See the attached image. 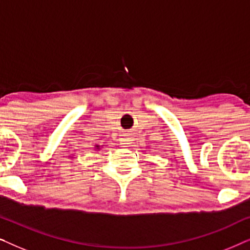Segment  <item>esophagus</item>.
<instances>
[{
  "mask_svg": "<svg viewBox=\"0 0 250 250\" xmlns=\"http://www.w3.org/2000/svg\"><path fill=\"white\" fill-rule=\"evenodd\" d=\"M127 143H129V140L127 138H124L121 140V145H127Z\"/></svg>",
  "mask_w": 250,
  "mask_h": 250,
  "instance_id": "1",
  "label": "esophagus"
}]
</instances>
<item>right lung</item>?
Returning <instances> with one entry per match:
<instances>
[{"instance_id": "add662e5", "label": "right lung", "mask_w": 250, "mask_h": 250, "mask_svg": "<svg viewBox=\"0 0 250 250\" xmlns=\"http://www.w3.org/2000/svg\"><path fill=\"white\" fill-rule=\"evenodd\" d=\"M100 149H101V146H98V145L95 146V150H97V151H98V150H100Z\"/></svg>"}]
</instances>
